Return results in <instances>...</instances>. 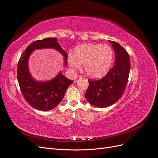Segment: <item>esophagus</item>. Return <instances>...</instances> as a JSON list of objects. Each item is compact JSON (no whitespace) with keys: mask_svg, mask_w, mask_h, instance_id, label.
Wrapping results in <instances>:
<instances>
[{"mask_svg":"<svg viewBox=\"0 0 158 158\" xmlns=\"http://www.w3.org/2000/svg\"><path fill=\"white\" fill-rule=\"evenodd\" d=\"M82 76H77V77H76V78H75V79H74V82H77L79 80L82 79Z\"/></svg>","mask_w":158,"mask_h":158,"instance_id":"1","label":"esophagus"}]
</instances>
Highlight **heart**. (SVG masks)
Masks as SVG:
<instances>
[{"label": "heart", "mask_w": 158, "mask_h": 158, "mask_svg": "<svg viewBox=\"0 0 158 158\" xmlns=\"http://www.w3.org/2000/svg\"><path fill=\"white\" fill-rule=\"evenodd\" d=\"M113 51L108 45L87 44L76 47L68 56V64L74 71L84 65L89 77L98 79L106 76L113 63Z\"/></svg>", "instance_id": "b5f03b06"}]
</instances>
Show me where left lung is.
I'll list each match as a JSON object with an SVG mask.
<instances>
[{
    "mask_svg": "<svg viewBox=\"0 0 158 158\" xmlns=\"http://www.w3.org/2000/svg\"><path fill=\"white\" fill-rule=\"evenodd\" d=\"M113 46L115 58L113 67L99 80H88L85 92L87 101L97 107H107L117 102L125 92L131 69L130 56L118 43L109 41Z\"/></svg>",
    "mask_w": 158,
    "mask_h": 158,
    "instance_id": "1",
    "label": "left lung"
}]
</instances>
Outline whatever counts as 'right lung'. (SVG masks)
I'll return each instance as SVG.
<instances>
[{"label":"right lung","mask_w":158,"mask_h":158,"mask_svg":"<svg viewBox=\"0 0 158 158\" xmlns=\"http://www.w3.org/2000/svg\"><path fill=\"white\" fill-rule=\"evenodd\" d=\"M46 48L59 51L64 57V66H66L68 54L62 49L56 38L48 37L35 41L27 46L20 56L17 67L18 81L23 98L31 107L44 111L58 106L63 100L66 89L73 82L61 73L47 82H38L31 77L28 69L29 57L34 50Z\"/></svg>","instance_id":"right-lung-1"}]
</instances>
